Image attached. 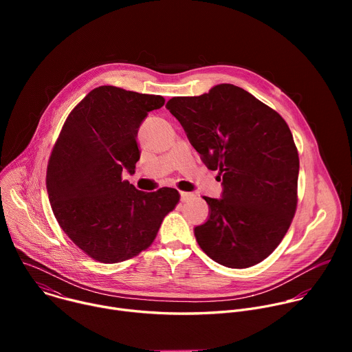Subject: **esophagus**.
Returning <instances> with one entry per match:
<instances>
[{
	"mask_svg": "<svg viewBox=\"0 0 352 352\" xmlns=\"http://www.w3.org/2000/svg\"><path fill=\"white\" fill-rule=\"evenodd\" d=\"M193 197H195V193H192V192H181V200H182V202H188V200H190Z\"/></svg>",
	"mask_w": 352,
	"mask_h": 352,
	"instance_id": "1",
	"label": "esophagus"
}]
</instances>
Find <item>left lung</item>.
Masks as SVG:
<instances>
[{
    "label": "left lung",
    "instance_id": "8db88e82",
    "mask_svg": "<svg viewBox=\"0 0 352 352\" xmlns=\"http://www.w3.org/2000/svg\"><path fill=\"white\" fill-rule=\"evenodd\" d=\"M166 107L206 167L223 175L221 199L204 196L210 216L195 227L199 246L226 267L261 263L278 246L296 210L299 157L287 122L230 83L202 96L173 97Z\"/></svg>",
    "mask_w": 352,
    "mask_h": 352
}]
</instances>
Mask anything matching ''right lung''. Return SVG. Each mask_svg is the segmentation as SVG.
<instances>
[{"mask_svg":"<svg viewBox=\"0 0 352 352\" xmlns=\"http://www.w3.org/2000/svg\"><path fill=\"white\" fill-rule=\"evenodd\" d=\"M164 97L116 86L93 89L71 111L47 166L53 213L72 242L91 259L118 263L155 241L164 217L175 209L174 188L138 190L122 179L140 157L138 131Z\"/></svg>","mask_w":352,"mask_h":352,"instance_id":"right-lung-1","label":"right lung"}]
</instances>
